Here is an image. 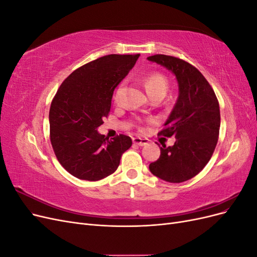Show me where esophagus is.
<instances>
[{
    "instance_id": "obj_1",
    "label": "esophagus",
    "mask_w": 257,
    "mask_h": 257,
    "mask_svg": "<svg viewBox=\"0 0 257 257\" xmlns=\"http://www.w3.org/2000/svg\"><path fill=\"white\" fill-rule=\"evenodd\" d=\"M133 143H134V145L143 147V146H146L148 143H149V139L141 138V137H134L133 138Z\"/></svg>"
}]
</instances>
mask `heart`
<instances>
[{
    "label": "heart",
    "instance_id": "obj_1",
    "mask_svg": "<svg viewBox=\"0 0 257 257\" xmlns=\"http://www.w3.org/2000/svg\"><path fill=\"white\" fill-rule=\"evenodd\" d=\"M143 82H144V85L147 90V93L152 98L157 97V96L164 97V95L166 94L167 89H168V80L163 74L151 73L145 77ZM121 92H122V85H120V87L114 92L113 99L115 103H119Z\"/></svg>",
    "mask_w": 257,
    "mask_h": 257
}]
</instances>
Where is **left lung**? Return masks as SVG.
I'll return each mask as SVG.
<instances>
[{
	"label": "left lung",
	"mask_w": 257,
	"mask_h": 257,
	"mask_svg": "<svg viewBox=\"0 0 257 257\" xmlns=\"http://www.w3.org/2000/svg\"><path fill=\"white\" fill-rule=\"evenodd\" d=\"M172 71L179 96L159 135L176 137L174 146L162 145L161 155L149 165L162 180L180 183L198 175L208 164L219 139L220 106L211 85L198 69L182 59L165 54L148 58Z\"/></svg>",
	"instance_id": "1"
}]
</instances>
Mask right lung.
I'll return each mask as SVG.
<instances>
[{
    "mask_svg": "<svg viewBox=\"0 0 257 257\" xmlns=\"http://www.w3.org/2000/svg\"><path fill=\"white\" fill-rule=\"evenodd\" d=\"M141 54H108L80 66L62 82L49 110L50 142L60 164L81 180L113 174L132 146L126 135L108 139L97 127L110 111L116 85Z\"/></svg>",
    "mask_w": 257,
    "mask_h": 257,
    "instance_id": "obj_1",
    "label": "right lung"
}]
</instances>
